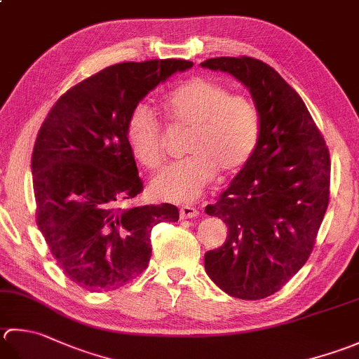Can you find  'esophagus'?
Returning <instances> with one entry per match:
<instances>
[{
    "instance_id": "obj_1",
    "label": "esophagus",
    "mask_w": 359,
    "mask_h": 359,
    "mask_svg": "<svg viewBox=\"0 0 359 359\" xmlns=\"http://www.w3.org/2000/svg\"><path fill=\"white\" fill-rule=\"evenodd\" d=\"M199 216V210L193 205H184L180 208V217L182 219H188V217Z\"/></svg>"
}]
</instances>
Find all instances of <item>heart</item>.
Here are the masks:
<instances>
[{
	"label": "heart",
	"mask_w": 359,
	"mask_h": 359,
	"mask_svg": "<svg viewBox=\"0 0 359 359\" xmlns=\"http://www.w3.org/2000/svg\"><path fill=\"white\" fill-rule=\"evenodd\" d=\"M163 110L174 126L189 129L187 154L151 182L154 198L166 202L198 199L217 171L240 172L254 156L259 138V114L254 101L205 77H193L165 97ZM129 149L140 165L156 170L165 157V140L152 111L138 105L126 126Z\"/></svg>",
	"instance_id": "obj_1"
}]
</instances>
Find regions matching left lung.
<instances>
[{
	"mask_svg": "<svg viewBox=\"0 0 359 359\" xmlns=\"http://www.w3.org/2000/svg\"><path fill=\"white\" fill-rule=\"evenodd\" d=\"M201 67L240 81L259 114L254 156L205 207L229 230L203 257L205 272L231 297L264 299L311 254L330 199V154L297 91L264 62L215 57Z\"/></svg>",
	"mask_w": 359,
	"mask_h": 359,
	"instance_id": "1",
	"label": "left lung"
}]
</instances>
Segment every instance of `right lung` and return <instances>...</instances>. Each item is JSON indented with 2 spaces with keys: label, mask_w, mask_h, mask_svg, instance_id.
I'll list each match as a JSON object with an SVG mask.
<instances>
[{
  "label": "right lung",
  "mask_w": 359,
  "mask_h": 359,
  "mask_svg": "<svg viewBox=\"0 0 359 359\" xmlns=\"http://www.w3.org/2000/svg\"><path fill=\"white\" fill-rule=\"evenodd\" d=\"M193 62L107 67L59 97L35 140L31 171L37 226L65 276L88 291H114L151 259V231L179 210L121 205L142 193L126 126L138 102Z\"/></svg>",
  "instance_id": "obj_1"
}]
</instances>
